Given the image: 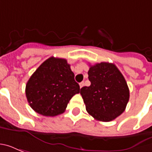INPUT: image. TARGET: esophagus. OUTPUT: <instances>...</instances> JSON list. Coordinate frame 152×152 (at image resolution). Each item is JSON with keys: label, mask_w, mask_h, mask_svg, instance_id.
<instances>
[{"label": "esophagus", "mask_w": 152, "mask_h": 152, "mask_svg": "<svg viewBox=\"0 0 152 152\" xmlns=\"http://www.w3.org/2000/svg\"><path fill=\"white\" fill-rule=\"evenodd\" d=\"M84 86H85V83H84V82L80 83V88H82Z\"/></svg>", "instance_id": "esophagus-1"}]
</instances>
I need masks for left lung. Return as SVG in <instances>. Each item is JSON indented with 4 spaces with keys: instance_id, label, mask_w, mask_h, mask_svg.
Returning <instances> with one entry per match:
<instances>
[{
    "instance_id": "8db88e82",
    "label": "left lung",
    "mask_w": 152,
    "mask_h": 152,
    "mask_svg": "<svg viewBox=\"0 0 152 152\" xmlns=\"http://www.w3.org/2000/svg\"><path fill=\"white\" fill-rule=\"evenodd\" d=\"M91 85L80 89L86 111L97 121H113L125 110L129 89L123 75L113 63H97L90 66Z\"/></svg>"
}]
</instances>
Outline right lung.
Returning a JSON list of instances; mask_svg holds the SVG:
<instances>
[{
  "label": "right lung",
  "instance_id": "1",
  "mask_svg": "<svg viewBox=\"0 0 152 152\" xmlns=\"http://www.w3.org/2000/svg\"><path fill=\"white\" fill-rule=\"evenodd\" d=\"M74 76L66 59L49 58L26 85V97L30 107L45 116L63 113L70 99L80 90Z\"/></svg>",
  "mask_w": 152,
  "mask_h": 152
}]
</instances>
